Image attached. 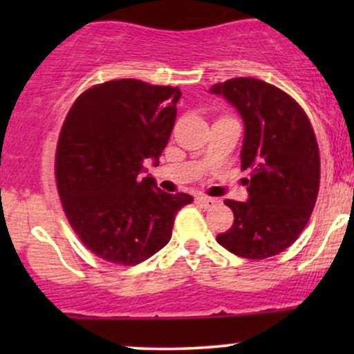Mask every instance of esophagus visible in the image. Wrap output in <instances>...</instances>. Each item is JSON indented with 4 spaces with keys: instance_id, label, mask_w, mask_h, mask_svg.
<instances>
[{
    "instance_id": "1",
    "label": "esophagus",
    "mask_w": 354,
    "mask_h": 354,
    "mask_svg": "<svg viewBox=\"0 0 354 354\" xmlns=\"http://www.w3.org/2000/svg\"><path fill=\"white\" fill-rule=\"evenodd\" d=\"M196 203L198 205H201L203 208H211V206L216 205L218 200H214V198H209V196H198Z\"/></svg>"
}]
</instances>
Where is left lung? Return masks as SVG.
<instances>
[{
    "label": "left lung",
    "instance_id": "8db88e82",
    "mask_svg": "<svg viewBox=\"0 0 354 354\" xmlns=\"http://www.w3.org/2000/svg\"><path fill=\"white\" fill-rule=\"evenodd\" d=\"M245 124L241 169L248 201L226 200L233 226L216 236L230 253L265 259L290 248L306 226L319 189V151L310 120L290 95L256 78L211 86Z\"/></svg>",
    "mask_w": 354,
    "mask_h": 354
}]
</instances>
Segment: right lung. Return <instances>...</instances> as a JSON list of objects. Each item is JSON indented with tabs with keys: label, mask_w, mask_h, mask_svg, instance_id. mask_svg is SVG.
<instances>
[{
	"label": "right lung",
	"mask_w": 354,
	"mask_h": 354,
	"mask_svg": "<svg viewBox=\"0 0 354 354\" xmlns=\"http://www.w3.org/2000/svg\"><path fill=\"white\" fill-rule=\"evenodd\" d=\"M180 88L115 80L75 101L56 148V185L71 228L104 261L133 266L168 245L186 193L169 194L146 160L160 163L176 120Z\"/></svg>",
	"instance_id": "1"
}]
</instances>
